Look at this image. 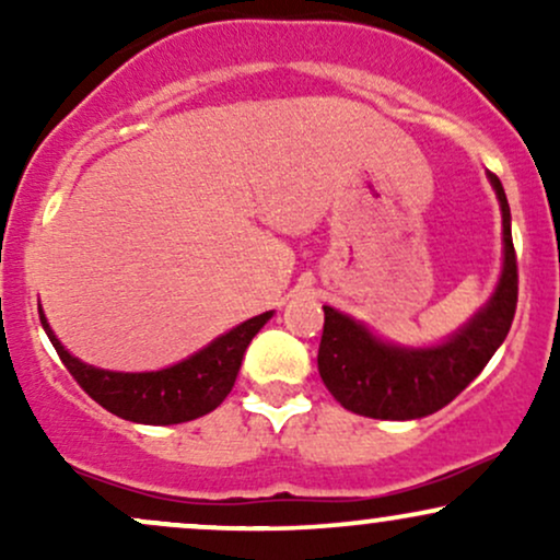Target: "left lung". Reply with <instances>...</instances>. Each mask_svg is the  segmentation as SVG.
Segmentation results:
<instances>
[{"label":"left lung","mask_w":560,"mask_h":560,"mask_svg":"<svg viewBox=\"0 0 560 560\" xmlns=\"http://www.w3.org/2000/svg\"><path fill=\"white\" fill-rule=\"evenodd\" d=\"M503 213V271L485 307L440 345L405 347L376 337L369 326L324 305L318 374L334 400L352 413L410 421L436 413L481 374L511 329L518 300L511 208L503 184L487 173Z\"/></svg>","instance_id":"8db88e82"}]
</instances>
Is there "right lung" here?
<instances>
[{
    "label": "right lung",
    "mask_w": 560,
    "mask_h": 560,
    "mask_svg": "<svg viewBox=\"0 0 560 560\" xmlns=\"http://www.w3.org/2000/svg\"><path fill=\"white\" fill-rule=\"evenodd\" d=\"M271 316L273 311H266L260 316L244 320L195 355H189L182 363H173L168 369L124 374V371L96 369V365L70 355L60 339L55 337L44 311L38 307V318H42L49 342H52L60 361L66 363L70 376L81 384V389H86L92 400L110 413L120 416V419L150 423V427H168V423L199 419L226 400L236 374H240L244 350Z\"/></svg>",
    "instance_id": "add662e5"
}]
</instances>
